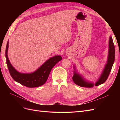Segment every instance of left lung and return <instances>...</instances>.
<instances>
[{"instance_id": "obj_1", "label": "left lung", "mask_w": 120, "mask_h": 120, "mask_svg": "<svg viewBox=\"0 0 120 120\" xmlns=\"http://www.w3.org/2000/svg\"><path fill=\"white\" fill-rule=\"evenodd\" d=\"M115 57V49L113 41L111 36L110 37L109 40V51L107 62L105 66L104 70L101 72L99 79L95 83L90 82L86 80L82 75L79 74L77 71L75 66L74 65V75L72 77V80L78 86L85 88H92L94 86H98L104 83L107 79L108 76L109 75L111 71L112 65L114 64Z\"/></svg>"}]
</instances>
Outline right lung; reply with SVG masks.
<instances>
[{"mask_svg": "<svg viewBox=\"0 0 120 120\" xmlns=\"http://www.w3.org/2000/svg\"><path fill=\"white\" fill-rule=\"evenodd\" d=\"M8 43L6 47L5 57L9 73L14 81L28 88H35L45 83L52 68L62 60L60 56H55L47 60L38 70L31 73H21L14 68L9 60L8 55Z\"/></svg>", "mask_w": 120, "mask_h": 120, "instance_id": "add662e5", "label": "right lung"}]
</instances>
